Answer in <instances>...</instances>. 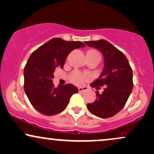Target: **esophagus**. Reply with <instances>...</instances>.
<instances>
[{
    "mask_svg": "<svg viewBox=\"0 0 154 154\" xmlns=\"http://www.w3.org/2000/svg\"><path fill=\"white\" fill-rule=\"evenodd\" d=\"M88 90V87H79V92L87 91Z\"/></svg>",
    "mask_w": 154,
    "mask_h": 154,
    "instance_id": "esophagus-1",
    "label": "esophagus"
}]
</instances>
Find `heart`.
Returning <instances> with one entry per match:
<instances>
[{
	"label": "heart",
	"instance_id": "obj_1",
	"mask_svg": "<svg viewBox=\"0 0 154 154\" xmlns=\"http://www.w3.org/2000/svg\"><path fill=\"white\" fill-rule=\"evenodd\" d=\"M88 52L99 54L97 53V51H95V50H90V51H88ZM90 78V76L88 75V74L81 73V72H79L78 71L75 72L72 75V81L76 85H83Z\"/></svg>",
	"mask_w": 154,
	"mask_h": 154
}]
</instances>
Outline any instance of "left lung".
I'll list each match as a JSON object with an SVG mask.
<instances>
[{"instance_id": "1", "label": "left lung", "mask_w": 154, "mask_h": 154, "mask_svg": "<svg viewBox=\"0 0 154 154\" xmlns=\"http://www.w3.org/2000/svg\"><path fill=\"white\" fill-rule=\"evenodd\" d=\"M88 47L100 51L104 57V67L100 75L90 86H105L96 100L87 105L88 110L97 117L107 118L117 114L125 105L133 90V71L123 52L106 40L85 42Z\"/></svg>"}]
</instances>
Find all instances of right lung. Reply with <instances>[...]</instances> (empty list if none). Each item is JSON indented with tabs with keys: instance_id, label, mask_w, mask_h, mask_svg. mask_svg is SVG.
<instances>
[{
	"instance_id": "right-lung-1",
	"label": "right lung",
	"mask_w": 154,
	"mask_h": 154,
	"mask_svg": "<svg viewBox=\"0 0 154 154\" xmlns=\"http://www.w3.org/2000/svg\"><path fill=\"white\" fill-rule=\"evenodd\" d=\"M85 45L79 41L67 42L54 38L31 54L24 67V90L37 111L46 116L61 112L78 88L72 84L54 88L52 79L57 66L64 67L69 54Z\"/></svg>"
}]
</instances>
